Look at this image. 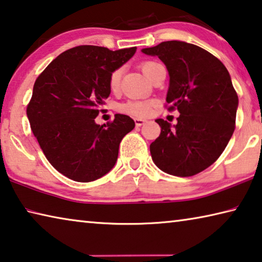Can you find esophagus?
I'll return each mask as SVG.
<instances>
[{
    "label": "esophagus",
    "mask_w": 262,
    "mask_h": 262,
    "mask_svg": "<svg viewBox=\"0 0 262 262\" xmlns=\"http://www.w3.org/2000/svg\"><path fill=\"white\" fill-rule=\"evenodd\" d=\"M146 122H147L146 119H142V118H135L136 126H142V125H144V124L146 123Z\"/></svg>",
    "instance_id": "obj_1"
}]
</instances>
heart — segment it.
I'll return each instance as SVG.
<instances>
[{
  "instance_id": "b5f03b06",
  "label": "heart",
  "mask_w": 262,
  "mask_h": 262,
  "mask_svg": "<svg viewBox=\"0 0 262 262\" xmlns=\"http://www.w3.org/2000/svg\"><path fill=\"white\" fill-rule=\"evenodd\" d=\"M160 66L159 63L154 62V61H147L142 63V71L144 72V75L148 78L150 77L151 72L154 71L157 67ZM120 77H122V70L118 69L112 72V75L110 76V88L111 90H116L119 85L120 82ZM150 106L151 104L148 102H139V100H128V102L122 104L119 106V110L124 112V114H128L132 116H146L150 111Z\"/></svg>"
}]
</instances>
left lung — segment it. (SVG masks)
I'll list each match as a JSON object with an SVG mask.
<instances>
[{"label": "left lung", "instance_id": "left-lung-1", "mask_svg": "<svg viewBox=\"0 0 262 262\" xmlns=\"http://www.w3.org/2000/svg\"><path fill=\"white\" fill-rule=\"evenodd\" d=\"M142 52L157 56L170 76L166 102L178 123L162 118L160 136L150 145L154 163L177 177L206 170L223 154L234 132L238 95L226 67L203 48L183 41L162 42Z\"/></svg>", "mask_w": 262, "mask_h": 262}]
</instances>
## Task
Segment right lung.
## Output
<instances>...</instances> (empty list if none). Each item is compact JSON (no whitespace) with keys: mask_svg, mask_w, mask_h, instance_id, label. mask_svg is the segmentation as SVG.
Instances as JSON below:
<instances>
[{"mask_svg":"<svg viewBox=\"0 0 262 262\" xmlns=\"http://www.w3.org/2000/svg\"><path fill=\"white\" fill-rule=\"evenodd\" d=\"M136 50L72 48L36 79L28 119L47 159L69 179L89 183L105 176L117 162L123 137L134 130L135 120L126 115L116 114L114 122L102 126L95 119L110 96L112 72Z\"/></svg>","mask_w":262,"mask_h":262,"instance_id":"1","label":"right lung"}]
</instances>
